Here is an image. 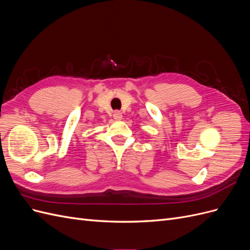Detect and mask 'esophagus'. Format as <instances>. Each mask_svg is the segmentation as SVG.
<instances>
[{"instance_id":"obj_1","label":"esophagus","mask_w":250,"mask_h":250,"mask_svg":"<svg viewBox=\"0 0 250 250\" xmlns=\"http://www.w3.org/2000/svg\"><path fill=\"white\" fill-rule=\"evenodd\" d=\"M122 112H121V111H115V112H113V119H115V120H121V119H122Z\"/></svg>"}]
</instances>
